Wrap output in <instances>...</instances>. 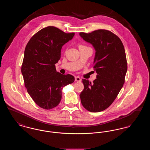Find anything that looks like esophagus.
I'll return each mask as SVG.
<instances>
[{
    "instance_id": "obj_1",
    "label": "esophagus",
    "mask_w": 150,
    "mask_h": 150,
    "mask_svg": "<svg viewBox=\"0 0 150 150\" xmlns=\"http://www.w3.org/2000/svg\"><path fill=\"white\" fill-rule=\"evenodd\" d=\"M75 80L76 81H78V82H80V81H81V79L78 76H76V77L75 78Z\"/></svg>"
}]
</instances>
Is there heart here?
I'll list each match as a JSON object with an SVG mask.
<instances>
[{"label": "heart", "mask_w": 150, "mask_h": 150, "mask_svg": "<svg viewBox=\"0 0 150 150\" xmlns=\"http://www.w3.org/2000/svg\"><path fill=\"white\" fill-rule=\"evenodd\" d=\"M86 47V46H84V45H79V48H81V47Z\"/></svg>", "instance_id": "obj_1"}]
</instances>
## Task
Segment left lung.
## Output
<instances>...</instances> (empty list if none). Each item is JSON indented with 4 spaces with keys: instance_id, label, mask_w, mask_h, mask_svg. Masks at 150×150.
I'll return each instance as SVG.
<instances>
[{
    "instance_id": "8db88e82",
    "label": "left lung",
    "mask_w": 150,
    "mask_h": 150,
    "mask_svg": "<svg viewBox=\"0 0 150 150\" xmlns=\"http://www.w3.org/2000/svg\"><path fill=\"white\" fill-rule=\"evenodd\" d=\"M79 35L96 50L93 68L97 74L93 83L82 79L84 87L80 94L81 102L88 111L100 112L112 103L124 84L127 71L124 47L117 36L106 30Z\"/></svg>"
}]
</instances>
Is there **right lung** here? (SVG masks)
<instances>
[{
  "label": "right lung",
  "instance_id": "add662e5",
  "mask_svg": "<svg viewBox=\"0 0 150 150\" xmlns=\"http://www.w3.org/2000/svg\"><path fill=\"white\" fill-rule=\"evenodd\" d=\"M74 35L48 26L36 33L26 46L21 67L25 86L36 104L42 108L56 107L62 98L63 87L75 80L71 75L56 71L55 66L61 58L62 46Z\"/></svg>",
  "mask_w": 150,
  "mask_h": 150
}]
</instances>
